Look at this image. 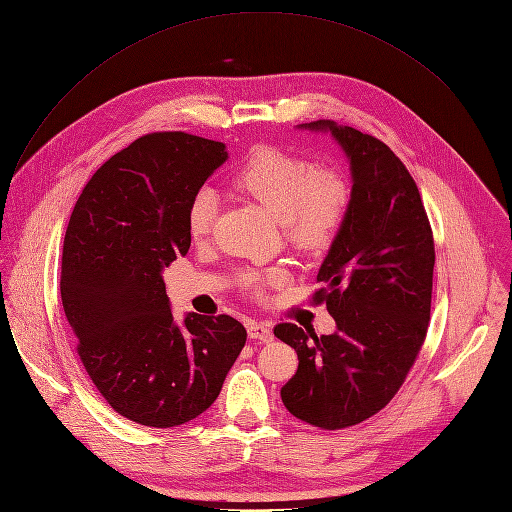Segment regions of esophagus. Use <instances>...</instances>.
<instances>
[{
    "label": "esophagus",
    "mask_w": 512,
    "mask_h": 512,
    "mask_svg": "<svg viewBox=\"0 0 512 512\" xmlns=\"http://www.w3.org/2000/svg\"><path fill=\"white\" fill-rule=\"evenodd\" d=\"M247 333L251 339H259L263 343H269L273 339V333L269 329V324L265 322H255V320H249L247 322Z\"/></svg>",
    "instance_id": "esophagus-1"
}]
</instances>
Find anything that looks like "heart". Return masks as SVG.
Wrapping results in <instances>:
<instances>
[{"label": "heart", "mask_w": 512, "mask_h": 512, "mask_svg": "<svg viewBox=\"0 0 512 512\" xmlns=\"http://www.w3.org/2000/svg\"><path fill=\"white\" fill-rule=\"evenodd\" d=\"M230 179L237 190L255 198L267 212L280 218L286 239L308 253L327 249L349 214L351 192L337 171L320 169L306 157L271 145L255 147L232 171ZM216 214V192L210 188L198 190L185 214L194 241L210 235ZM286 280L288 273L280 267L243 275V284L251 292L282 286Z\"/></svg>", "instance_id": "b5f03b06"}]
</instances>
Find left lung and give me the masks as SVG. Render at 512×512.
I'll list each match as a JSON object with an SVG mask.
<instances>
[{
  "label": "left lung",
  "instance_id": "obj_1",
  "mask_svg": "<svg viewBox=\"0 0 512 512\" xmlns=\"http://www.w3.org/2000/svg\"><path fill=\"white\" fill-rule=\"evenodd\" d=\"M300 128L331 132L351 165L349 214L324 257L312 302H327L333 335L282 322L273 335L298 353L284 406L327 431L359 425L400 390L429 320L433 230L404 163L376 136L333 120Z\"/></svg>",
  "mask_w": 512,
  "mask_h": 512
}]
</instances>
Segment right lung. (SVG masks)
Listing matches in <instances>:
<instances>
[{"label":"right lung","instance_id":"add662e5","mask_svg":"<svg viewBox=\"0 0 512 512\" xmlns=\"http://www.w3.org/2000/svg\"><path fill=\"white\" fill-rule=\"evenodd\" d=\"M228 159L224 143L153 132L83 188L63 243L61 300L87 376L124 418L169 429L218 398L247 341L228 314L177 324L163 269L190 251V200Z\"/></svg>","mask_w":512,"mask_h":512}]
</instances>
